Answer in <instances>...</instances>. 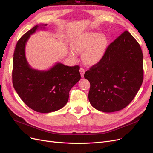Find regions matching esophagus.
Here are the masks:
<instances>
[{
    "label": "esophagus",
    "mask_w": 153,
    "mask_h": 153,
    "mask_svg": "<svg viewBox=\"0 0 153 153\" xmlns=\"http://www.w3.org/2000/svg\"><path fill=\"white\" fill-rule=\"evenodd\" d=\"M80 73H81V77H84V72H85V71H84V69H83V68H80Z\"/></svg>",
    "instance_id": "obj_1"
}]
</instances>
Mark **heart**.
Segmentation results:
<instances>
[{"mask_svg":"<svg viewBox=\"0 0 153 153\" xmlns=\"http://www.w3.org/2000/svg\"><path fill=\"white\" fill-rule=\"evenodd\" d=\"M108 39L104 34L95 32H83L79 33L72 40L71 47L77 52H82V59L88 65H96L103 59L107 49ZM72 57L75 53L69 52Z\"/></svg>","mask_w":153,"mask_h":153,"instance_id":"heart-1","label":"heart"}]
</instances>
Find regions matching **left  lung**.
Here are the masks:
<instances>
[{
    "label": "left lung",
    "mask_w": 153,
    "mask_h": 153,
    "mask_svg": "<svg viewBox=\"0 0 153 153\" xmlns=\"http://www.w3.org/2000/svg\"><path fill=\"white\" fill-rule=\"evenodd\" d=\"M143 54L128 31L111 43L102 60L84 74L91 87L89 100L93 108L112 112L132 101L143 81Z\"/></svg>",
    "instance_id": "8db88e82"
}]
</instances>
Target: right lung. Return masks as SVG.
Listing matches in <instances>:
<instances>
[{
    "instance_id": "add662e5",
    "label": "right lung",
    "mask_w": 153,
    "mask_h": 153,
    "mask_svg": "<svg viewBox=\"0 0 153 153\" xmlns=\"http://www.w3.org/2000/svg\"><path fill=\"white\" fill-rule=\"evenodd\" d=\"M47 25H36L20 38L13 58L15 90L29 108L41 113L62 108L68 101L70 90L81 79L79 65L69 67L57 62L48 71H39L29 64L25 54L26 43L30 35Z\"/></svg>"
}]
</instances>
